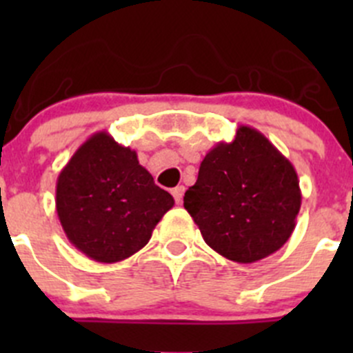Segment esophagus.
Segmentation results:
<instances>
[{
  "mask_svg": "<svg viewBox=\"0 0 353 353\" xmlns=\"http://www.w3.org/2000/svg\"><path fill=\"white\" fill-rule=\"evenodd\" d=\"M172 196L176 199V203H181L183 201V196H184V186H176L172 190Z\"/></svg>",
  "mask_w": 353,
  "mask_h": 353,
  "instance_id": "obj_1",
  "label": "esophagus"
}]
</instances>
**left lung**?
<instances>
[{"label":"left lung","mask_w":353,"mask_h":353,"mask_svg":"<svg viewBox=\"0 0 353 353\" xmlns=\"http://www.w3.org/2000/svg\"><path fill=\"white\" fill-rule=\"evenodd\" d=\"M297 172L263 133L239 126L203 159L184 194L205 243L236 263H254L279 251L301 210Z\"/></svg>","instance_id":"8db88e82"}]
</instances>
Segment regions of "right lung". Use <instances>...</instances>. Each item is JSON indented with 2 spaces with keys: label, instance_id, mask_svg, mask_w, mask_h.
<instances>
[{
  "label": "right lung",
  "instance_id": "1",
  "mask_svg": "<svg viewBox=\"0 0 353 353\" xmlns=\"http://www.w3.org/2000/svg\"><path fill=\"white\" fill-rule=\"evenodd\" d=\"M174 198L154 183L137 152L105 131L92 134L63 167L56 212L70 243L99 263L140 251Z\"/></svg>",
  "mask_w": 353,
  "mask_h": 353
}]
</instances>
